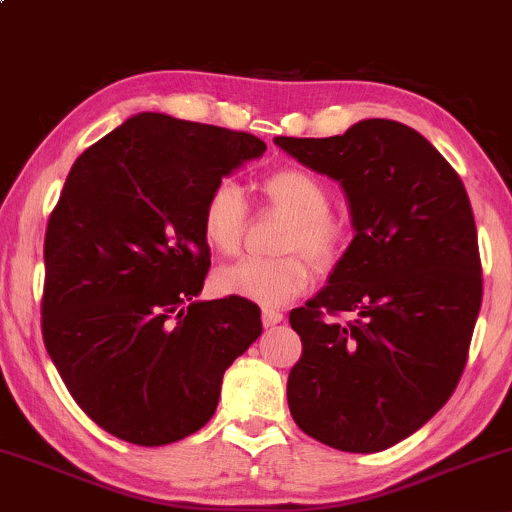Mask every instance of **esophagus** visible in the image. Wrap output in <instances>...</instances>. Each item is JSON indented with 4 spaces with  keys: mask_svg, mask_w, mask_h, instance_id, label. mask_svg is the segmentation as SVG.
<instances>
[{
    "mask_svg": "<svg viewBox=\"0 0 512 512\" xmlns=\"http://www.w3.org/2000/svg\"><path fill=\"white\" fill-rule=\"evenodd\" d=\"M281 320H284V313H279V310H272V308H264V310H262V322H264V327L279 325Z\"/></svg>",
    "mask_w": 512,
    "mask_h": 512,
    "instance_id": "34e87169",
    "label": "esophagus"
}]
</instances>
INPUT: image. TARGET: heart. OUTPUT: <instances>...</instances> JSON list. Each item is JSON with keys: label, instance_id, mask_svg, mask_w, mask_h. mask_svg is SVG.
<instances>
[{"label": "heart", "instance_id": "heart-1", "mask_svg": "<svg viewBox=\"0 0 512 512\" xmlns=\"http://www.w3.org/2000/svg\"><path fill=\"white\" fill-rule=\"evenodd\" d=\"M264 195L274 207L293 216L286 228L281 250H305L317 264L327 267L344 248L346 226L330 211L332 195L315 173L305 168L274 170L264 180ZM202 236L211 250L233 255L240 250L248 223V204L243 190L233 180H219L202 204ZM313 281V264L308 257L291 255L269 260H243L216 272V289L223 296H238L264 308H279L293 301Z\"/></svg>", "mask_w": 512, "mask_h": 512}]
</instances>
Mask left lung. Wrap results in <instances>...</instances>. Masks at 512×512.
Wrapping results in <instances>:
<instances>
[{
  "label": "left lung",
  "mask_w": 512,
  "mask_h": 512,
  "mask_svg": "<svg viewBox=\"0 0 512 512\" xmlns=\"http://www.w3.org/2000/svg\"><path fill=\"white\" fill-rule=\"evenodd\" d=\"M274 144L342 185L356 236L291 327L301 361L289 409L303 433L344 452H380L448 402L481 308L472 204L438 149L395 120ZM349 312V323L327 314Z\"/></svg>",
  "instance_id": "1"
}]
</instances>
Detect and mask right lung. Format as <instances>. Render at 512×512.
<instances>
[{
    "label": "right lung",
    "instance_id": "obj_1",
    "mask_svg": "<svg viewBox=\"0 0 512 512\" xmlns=\"http://www.w3.org/2000/svg\"><path fill=\"white\" fill-rule=\"evenodd\" d=\"M262 139L139 113L74 161L45 231L43 339L103 431L168 445L214 416L226 368L262 334L245 298L197 301L204 197Z\"/></svg>",
    "mask_w": 512,
    "mask_h": 512
}]
</instances>
